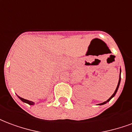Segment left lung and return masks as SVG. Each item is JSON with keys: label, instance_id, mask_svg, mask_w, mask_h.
I'll use <instances>...</instances> for the list:
<instances>
[{"label": "left lung", "instance_id": "left-lung-1", "mask_svg": "<svg viewBox=\"0 0 132 132\" xmlns=\"http://www.w3.org/2000/svg\"><path fill=\"white\" fill-rule=\"evenodd\" d=\"M120 73H121V71H120ZM120 80H121V76H119V82H118V85H117V86L116 90H115V91H114V93L113 94H112V96H111V97H110V98H109V99H108V100H107V101H105V102H102V103H100V104H99V105H104V104H105V103H107V102H109V101H110V100L112 99V97H113L114 96V95H115L117 91V90H118V88H119V83H120Z\"/></svg>", "mask_w": 132, "mask_h": 132}]
</instances>
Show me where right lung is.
Masks as SVG:
<instances>
[{"label": "right lung", "mask_w": 132, "mask_h": 132, "mask_svg": "<svg viewBox=\"0 0 132 132\" xmlns=\"http://www.w3.org/2000/svg\"><path fill=\"white\" fill-rule=\"evenodd\" d=\"M18 97H19V98H20V99L21 100L22 102H26V103H27V104H29V105H34V102H32V101H30V100H25V99H24V98H22V97H19V96H18Z\"/></svg>", "instance_id": "1"}]
</instances>
